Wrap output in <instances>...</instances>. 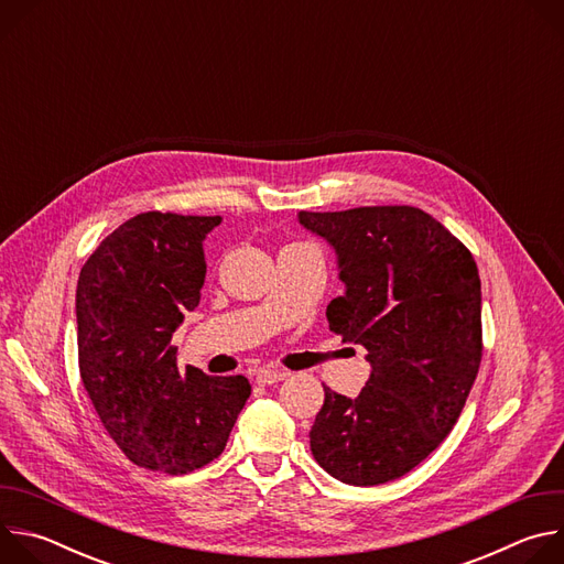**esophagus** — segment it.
I'll return each mask as SVG.
<instances>
[{"instance_id": "obj_1", "label": "esophagus", "mask_w": 564, "mask_h": 564, "mask_svg": "<svg viewBox=\"0 0 564 564\" xmlns=\"http://www.w3.org/2000/svg\"><path fill=\"white\" fill-rule=\"evenodd\" d=\"M288 377V372L285 370H276V368H261V370H257V383L259 386H272V383H276V381H281V379H285Z\"/></svg>"}]
</instances>
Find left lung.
Instances as JSON below:
<instances>
[{
    "label": "left lung",
    "instance_id": "obj_1",
    "mask_svg": "<svg viewBox=\"0 0 564 564\" xmlns=\"http://www.w3.org/2000/svg\"><path fill=\"white\" fill-rule=\"evenodd\" d=\"M299 223L335 248L346 292L328 303V324L372 368L355 399L324 383L310 448L346 485H383L426 459L466 404L481 361L477 265L411 205L299 212Z\"/></svg>",
    "mask_w": 564,
    "mask_h": 564
}]
</instances>
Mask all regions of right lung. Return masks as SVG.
Segmentation results:
<instances>
[{"label": "right lung", "mask_w": 564, "mask_h": 564, "mask_svg": "<svg viewBox=\"0 0 564 564\" xmlns=\"http://www.w3.org/2000/svg\"><path fill=\"white\" fill-rule=\"evenodd\" d=\"M220 216L144 212L79 270V377L109 437L135 464L185 475L216 459L250 397L243 375L176 364L174 330L200 301L205 236Z\"/></svg>", "instance_id": "right-lung-1"}]
</instances>
